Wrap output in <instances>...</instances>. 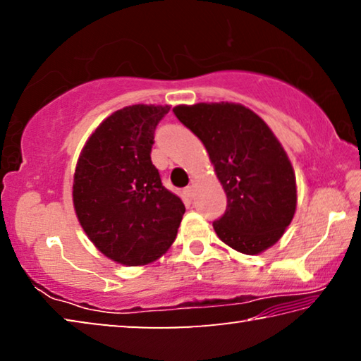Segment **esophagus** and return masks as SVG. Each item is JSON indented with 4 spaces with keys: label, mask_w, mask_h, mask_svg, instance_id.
<instances>
[{
    "label": "esophagus",
    "mask_w": 361,
    "mask_h": 361,
    "mask_svg": "<svg viewBox=\"0 0 361 361\" xmlns=\"http://www.w3.org/2000/svg\"><path fill=\"white\" fill-rule=\"evenodd\" d=\"M185 195L188 199H194V195H195V189H194V186L191 185V186H188V188H185Z\"/></svg>",
    "instance_id": "34e87169"
}]
</instances>
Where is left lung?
I'll return each instance as SVG.
<instances>
[{
	"instance_id": "8db88e82",
	"label": "left lung",
	"mask_w": 361,
	"mask_h": 361,
	"mask_svg": "<svg viewBox=\"0 0 361 361\" xmlns=\"http://www.w3.org/2000/svg\"><path fill=\"white\" fill-rule=\"evenodd\" d=\"M173 113L209 151L228 197L213 228L226 245L258 255L274 245L296 210L290 159L267 124L235 103L175 106Z\"/></svg>"
}]
</instances>
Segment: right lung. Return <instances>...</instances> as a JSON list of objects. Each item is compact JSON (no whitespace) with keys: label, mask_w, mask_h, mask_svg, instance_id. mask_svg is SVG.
I'll return each mask as SVG.
<instances>
[{"label":"right lung","mask_w":361,"mask_h":361,"mask_svg":"<svg viewBox=\"0 0 361 361\" xmlns=\"http://www.w3.org/2000/svg\"><path fill=\"white\" fill-rule=\"evenodd\" d=\"M170 106L132 105L97 127L79 156L73 204L94 245L126 266L156 261L172 245L185 204L151 161L154 130Z\"/></svg>","instance_id":"obj_1"}]
</instances>
